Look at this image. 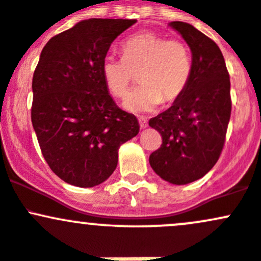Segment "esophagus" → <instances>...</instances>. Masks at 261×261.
I'll return each mask as SVG.
<instances>
[{"mask_svg": "<svg viewBox=\"0 0 261 261\" xmlns=\"http://www.w3.org/2000/svg\"><path fill=\"white\" fill-rule=\"evenodd\" d=\"M139 123H140V127L143 128V130L147 127V121L145 120V118H143V117L139 118Z\"/></svg>", "mask_w": 261, "mask_h": 261, "instance_id": "34e87169", "label": "esophagus"}]
</instances>
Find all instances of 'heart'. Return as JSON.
<instances>
[{
  "label": "heart",
  "mask_w": 261,
  "mask_h": 261,
  "mask_svg": "<svg viewBox=\"0 0 261 261\" xmlns=\"http://www.w3.org/2000/svg\"><path fill=\"white\" fill-rule=\"evenodd\" d=\"M121 54L122 59L107 57L102 62V78L110 93L122 98L134 74L139 73L141 86L123 101V109L130 114L144 115L156 110L163 101H175L188 84L192 62L183 41L143 31L123 41Z\"/></svg>",
  "instance_id": "heart-1"
}]
</instances>
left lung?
Here are the masks:
<instances>
[{"label": "left lung", "instance_id": "obj_1", "mask_svg": "<svg viewBox=\"0 0 261 261\" xmlns=\"http://www.w3.org/2000/svg\"><path fill=\"white\" fill-rule=\"evenodd\" d=\"M192 53L189 82L167 111L150 118L162 146L149 156L152 170L177 186L206 175L217 163L231 115L230 77L220 48L191 23H169Z\"/></svg>", "mask_w": 261, "mask_h": 261}]
</instances>
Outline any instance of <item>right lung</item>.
<instances>
[{"instance_id":"right-lung-1","label":"right lung","mask_w":261,"mask_h":261,"mask_svg":"<svg viewBox=\"0 0 261 261\" xmlns=\"http://www.w3.org/2000/svg\"><path fill=\"white\" fill-rule=\"evenodd\" d=\"M136 20L89 18L51 38L33 77L31 122L50 169L68 184L91 188L109 179L118 149L140 130L116 106L102 62L112 41Z\"/></svg>"}]
</instances>
